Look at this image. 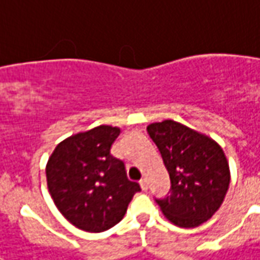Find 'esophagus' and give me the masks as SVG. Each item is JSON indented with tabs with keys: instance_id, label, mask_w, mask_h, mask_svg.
I'll return each mask as SVG.
<instances>
[{
	"instance_id": "34e87169",
	"label": "esophagus",
	"mask_w": 260,
	"mask_h": 260,
	"mask_svg": "<svg viewBox=\"0 0 260 260\" xmlns=\"http://www.w3.org/2000/svg\"><path fill=\"white\" fill-rule=\"evenodd\" d=\"M139 184H141V188H142L143 191H146V190H148L149 184H148V180H146V179H143V180L139 181Z\"/></svg>"
}]
</instances>
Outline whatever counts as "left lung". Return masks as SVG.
Returning <instances> with one entry per match:
<instances>
[{
	"mask_svg": "<svg viewBox=\"0 0 260 260\" xmlns=\"http://www.w3.org/2000/svg\"><path fill=\"white\" fill-rule=\"evenodd\" d=\"M168 169L172 193L156 200L172 224L196 228L211 218L228 191L231 172L224 150L212 138L173 119L148 125Z\"/></svg>",
	"mask_w": 260,
	"mask_h": 260,
	"instance_id": "1",
	"label": "left lung"
}]
</instances>
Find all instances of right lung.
Instances as JSON below:
<instances>
[{
  "instance_id": "right-lung-1",
  "label": "right lung",
  "mask_w": 260,
  "mask_h": 260,
  "mask_svg": "<svg viewBox=\"0 0 260 260\" xmlns=\"http://www.w3.org/2000/svg\"><path fill=\"white\" fill-rule=\"evenodd\" d=\"M121 129L100 125L61 141L46 163L50 197L61 215L87 232L110 230L124 218L141 187L111 155Z\"/></svg>"
}]
</instances>
